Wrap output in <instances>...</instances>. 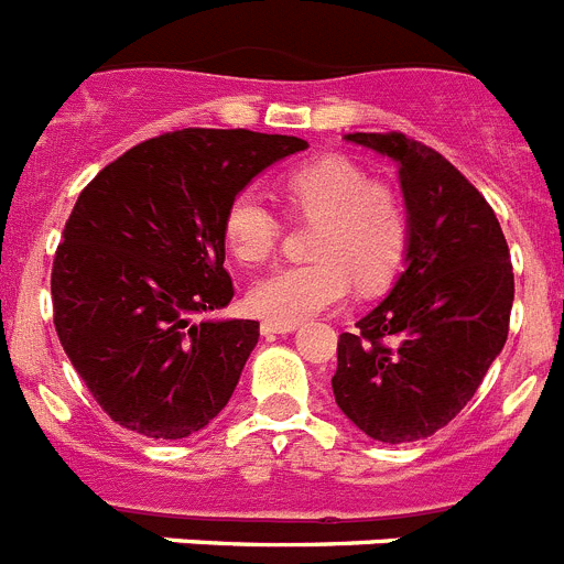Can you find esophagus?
<instances>
[{
  "label": "esophagus",
  "mask_w": 564,
  "mask_h": 564,
  "mask_svg": "<svg viewBox=\"0 0 564 564\" xmlns=\"http://www.w3.org/2000/svg\"><path fill=\"white\" fill-rule=\"evenodd\" d=\"M262 336H285V333L296 330V325H276V322H262Z\"/></svg>",
  "instance_id": "34e87169"
}]
</instances>
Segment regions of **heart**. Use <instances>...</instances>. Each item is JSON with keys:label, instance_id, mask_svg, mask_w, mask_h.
<instances>
[{"label": "heart", "instance_id": "obj_1", "mask_svg": "<svg viewBox=\"0 0 564 564\" xmlns=\"http://www.w3.org/2000/svg\"><path fill=\"white\" fill-rule=\"evenodd\" d=\"M282 197L296 220H313L305 265L279 268L248 291L253 316L299 325L361 291H378L410 251V212L401 194L370 181L358 163L322 154L282 177ZM282 237L279 217L257 192H239L223 214V239L242 265H262Z\"/></svg>", "mask_w": 564, "mask_h": 564}]
</instances>
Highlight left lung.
<instances>
[{"label":"left lung","instance_id":"8db88e82","mask_svg":"<svg viewBox=\"0 0 564 564\" xmlns=\"http://www.w3.org/2000/svg\"><path fill=\"white\" fill-rule=\"evenodd\" d=\"M344 138L398 163L412 234L387 299L338 336L333 395L372 441H421L471 401L500 356L511 253L486 197L441 152L401 132Z\"/></svg>","mask_w":564,"mask_h":564}]
</instances>
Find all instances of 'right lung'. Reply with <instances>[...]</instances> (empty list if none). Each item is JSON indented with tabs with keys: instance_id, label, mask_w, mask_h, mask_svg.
I'll use <instances>...</instances> for the list:
<instances>
[{
	"instance_id": "add662e5",
	"label": "right lung",
	"mask_w": 564,
	"mask_h": 564,
	"mask_svg": "<svg viewBox=\"0 0 564 564\" xmlns=\"http://www.w3.org/2000/svg\"><path fill=\"white\" fill-rule=\"evenodd\" d=\"M291 134L181 129L143 141L78 194L53 259V322L87 390L123 430L181 441L220 415L259 322L231 302L223 214Z\"/></svg>"
}]
</instances>
